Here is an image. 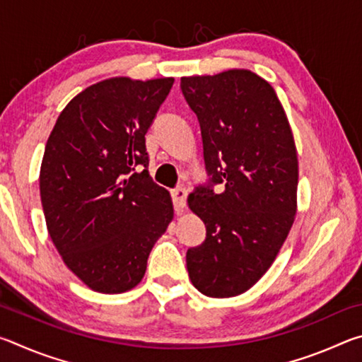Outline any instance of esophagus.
Returning <instances> with one entry per match:
<instances>
[{
	"instance_id": "esophagus-1",
	"label": "esophagus",
	"mask_w": 362,
	"mask_h": 362,
	"mask_svg": "<svg viewBox=\"0 0 362 362\" xmlns=\"http://www.w3.org/2000/svg\"><path fill=\"white\" fill-rule=\"evenodd\" d=\"M173 201L177 212H182L187 206V189L185 188H175L173 189Z\"/></svg>"
}]
</instances>
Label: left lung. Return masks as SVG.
<instances>
[{"mask_svg": "<svg viewBox=\"0 0 362 362\" xmlns=\"http://www.w3.org/2000/svg\"><path fill=\"white\" fill-rule=\"evenodd\" d=\"M180 88L198 116L211 182L225 185L188 196L206 225L204 243L187 252L188 276L207 297H235L268 272L292 228L296 142L272 84L254 71L183 76Z\"/></svg>", "mask_w": 362, "mask_h": 362, "instance_id": "8db88e82", "label": "left lung"}]
</instances>
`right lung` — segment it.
<instances>
[{
	"instance_id": "obj_1",
	"label": "right lung",
	"mask_w": 362,
	"mask_h": 362,
	"mask_svg": "<svg viewBox=\"0 0 362 362\" xmlns=\"http://www.w3.org/2000/svg\"><path fill=\"white\" fill-rule=\"evenodd\" d=\"M173 84L174 78L103 79L73 97L47 139L40 194L49 236L95 292L136 287L174 218L169 192L146 170L145 148Z\"/></svg>"
}]
</instances>
